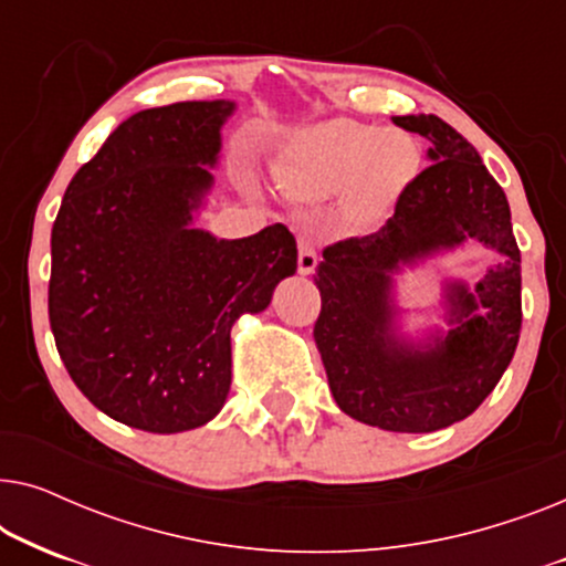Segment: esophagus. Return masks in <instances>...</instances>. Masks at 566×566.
<instances>
[{
  "instance_id": "1",
  "label": "esophagus",
  "mask_w": 566,
  "mask_h": 566,
  "mask_svg": "<svg viewBox=\"0 0 566 566\" xmlns=\"http://www.w3.org/2000/svg\"><path fill=\"white\" fill-rule=\"evenodd\" d=\"M316 262H319V258H316L314 239L308 234H301L298 237V273L301 275H312Z\"/></svg>"
}]
</instances>
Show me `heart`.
<instances>
[{"label":"heart","mask_w":566,"mask_h":566,"mask_svg":"<svg viewBox=\"0 0 566 566\" xmlns=\"http://www.w3.org/2000/svg\"><path fill=\"white\" fill-rule=\"evenodd\" d=\"M417 169L420 149L412 136L339 118L304 138L283 185L304 198H329L347 190L355 211L374 216L407 190Z\"/></svg>","instance_id":"1"}]
</instances>
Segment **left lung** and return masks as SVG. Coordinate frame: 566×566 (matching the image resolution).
I'll return each instance as SVG.
<instances>
[{
  "label": "left lung",
  "instance_id": "1",
  "mask_svg": "<svg viewBox=\"0 0 566 566\" xmlns=\"http://www.w3.org/2000/svg\"><path fill=\"white\" fill-rule=\"evenodd\" d=\"M399 128L432 144L424 167L368 237L324 247L314 283V339L337 407L391 432H432L490 397L521 337V250L505 190L479 151L438 115H399ZM476 238L503 258L474 290L447 286L446 336L415 346L396 335L390 273L399 264Z\"/></svg>",
  "mask_w": 566,
  "mask_h": 566
}]
</instances>
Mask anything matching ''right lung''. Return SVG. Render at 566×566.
<instances>
[{
	"label": "right lung",
	"instance_id": "right-lung-1",
	"mask_svg": "<svg viewBox=\"0 0 566 566\" xmlns=\"http://www.w3.org/2000/svg\"><path fill=\"white\" fill-rule=\"evenodd\" d=\"M227 99L130 115L80 167L51 231L49 319L84 397L146 432L213 420L231 386V324L296 273L283 223L244 239L192 229L211 190Z\"/></svg>",
	"mask_w": 566,
	"mask_h": 566
}]
</instances>
